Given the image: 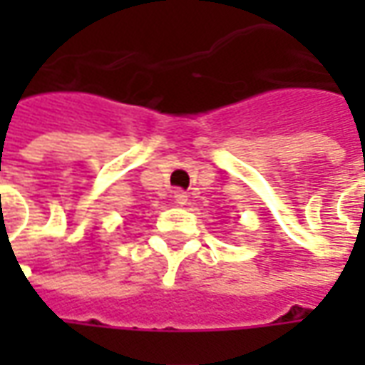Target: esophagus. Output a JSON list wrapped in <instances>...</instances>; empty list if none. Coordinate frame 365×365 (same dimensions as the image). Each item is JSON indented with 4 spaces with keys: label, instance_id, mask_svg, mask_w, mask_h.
I'll return each mask as SVG.
<instances>
[{
    "label": "esophagus",
    "instance_id": "obj_1",
    "mask_svg": "<svg viewBox=\"0 0 365 365\" xmlns=\"http://www.w3.org/2000/svg\"><path fill=\"white\" fill-rule=\"evenodd\" d=\"M174 199H175V203L178 205H185L187 203V193L183 190H175L174 191Z\"/></svg>",
    "mask_w": 365,
    "mask_h": 365
}]
</instances>
